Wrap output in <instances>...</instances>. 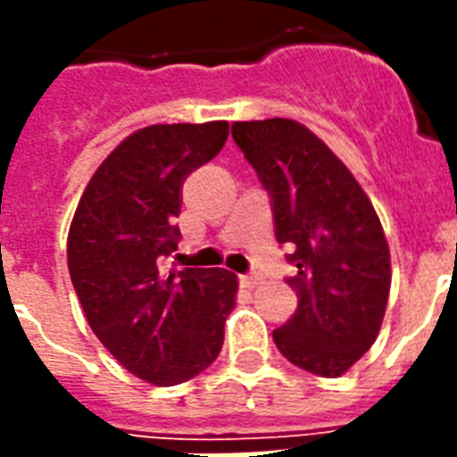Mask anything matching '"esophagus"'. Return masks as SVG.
I'll list each match as a JSON object with an SVG mask.
<instances>
[{
	"mask_svg": "<svg viewBox=\"0 0 457 457\" xmlns=\"http://www.w3.org/2000/svg\"><path fill=\"white\" fill-rule=\"evenodd\" d=\"M239 282H242L244 287H249V289H253V287H256L258 282H261V275H258V272H246V275H242V278H239Z\"/></svg>",
	"mask_w": 457,
	"mask_h": 457,
	"instance_id": "esophagus-1",
	"label": "esophagus"
}]
</instances>
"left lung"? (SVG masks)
<instances>
[{"label":"left lung","instance_id":"8db88e82","mask_svg":"<svg viewBox=\"0 0 457 457\" xmlns=\"http://www.w3.org/2000/svg\"><path fill=\"white\" fill-rule=\"evenodd\" d=\"M232 137L270 196L275 239L296 265L287 285L299 305L272 339L296 368L344 375L375 344L386 311L382 222L346 165L296 120L232 123Z\"/></svg>","mask_w":457,"mask_h":457}]
</instances>
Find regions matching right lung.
I'll use <instances>...</instances> for the list:
<instances>
[{
    "mask_svg": "<svg viewBox=\"0 0 457 457\" xmlns=\"http://www.w3.org/2000/svg\"><path fill=\"white\" fill-rule=\"evenodd\" d=\"M228 135L225 120L130 135L96 168L68 232V272L92 332L158 386L187 382L218 358L235 308V272L161 268L178 251L187 175L218 156Z\"/></svg>",
    "mask_w": 457,
    "mask_h": 457,
    "instance_id": "obj_1",
    "label": "right lung"
}]
</instances>
